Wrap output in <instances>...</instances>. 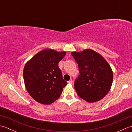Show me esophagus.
Listing matches in <instances>:
<instances>
[{
    "label": "esophagus",
    "mask_w": 132,
    "mask_h": 132,
    "mask_svg": "<svg viewBox=\"0 0 132 132\" xmlns=\"http://www.w3.org/2000/svg\"><path fill=\"white\" fill-rule=\"evenodd\" d=\"M68 82V83H69V84H71L72 82H73V80H72V79H71L70 80V81H69Z\"/></svg>",
    "instance_id": "34e87169"
}]
</instances>
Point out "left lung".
<instances>
[{
	"instance_id": "obj_1",
	"label": "left lung",
	"mask_w": 132,
	"mask_h": 132,
	"mask_svg": "<svg viewBox=\"0 0 132 132\" xmlns=\"http://www.w3.org/2000/svg\"><path fill=\"white\" fill-rule=\"evenodd\" d=\"M71 54L78 65L79 75L74 83L77 94L88 102L102 99L112 85L113 76L109 64L91 49Z\"/></svg>"
}]
</instances>
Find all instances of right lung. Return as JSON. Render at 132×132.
<instances>
[{"label": "right lung", "mask_w": 132, "mask_h": 132, "mask_svg": "<svg viewBox=\"0 0 132 132\" xmlns=\"http://www.w3.org/2000/svg\"><path fill=\"white\" fill-rule=\"evenodd\" d=\"M65 55V51L45 49L25 64L23 78L26 88L37 102L49 105L60 97L68 83L63 79L58 63Z\"/></svg>", "instance_id": "add662e5"}]
</instances>
